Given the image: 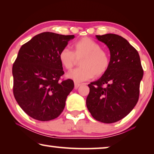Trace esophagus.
Returning <instances> with one entry per match:
<instances>
[{
  "label": "esophagus",
  "instance_id": "1",
  "mask_svg": "<svg viewBox=\"0 0 154 154\" xmlns=\"http://www.w3.org/2000/svg\"><path fill=\"white\" fill-rule=\"evenodd\" d=\"M80 85H81V84H80V83H79V82H74V87H75V89H78L80 86Z\"/></svg>",
  "mask_w": 154,
  "mask_h": 154
}]
</instances>
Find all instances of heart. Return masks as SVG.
Here are the masks:
<instances>
[{
	"label": "heart",
	"mask_w": 154,
	"mask_h": 154,
	"mask_svg": "<svg viewBox=\"0 0 154 154\" xmlns=\"http://www.w3.org/2000/svg\"><path fill=\"white\" fill-rule=\"evenodd\" d=\"M72 51L64 48L59 53V60L67 70H72L80 60V67L67 74L75 82H82L95 75L100 77L107 72L110 66V56L101 48L99 42L89 37L78 40L72 45Z\"/></svg>",
	"instance_id": "b5f03b06"
}]
</instances>
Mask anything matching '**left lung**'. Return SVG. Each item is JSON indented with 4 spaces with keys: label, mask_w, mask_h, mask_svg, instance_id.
I'll list each match as a JSON object with an SVG mask.
<instances>
[{
    "label": "left lung",
    "mask_w": 154,
    "mask_h": 154,
    "mask_svg": "<svg viewBox=\"0 0 154 154\" xmlns=\"http://www.w3.org/2000/svg\"><path fill=\"white\" fill-rule=\"evenodd\" d=\"M96 38L109 49L111 63L105 74L88 85L86 105L94 119L113 123L128 115L138 103L143 69L138 52L123 37L107 34Z\"/></svg>",
    "instance_id": "left-lung-1"
}]
</instances>
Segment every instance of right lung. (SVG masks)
<instances>
[{"mask_svg": "<svg viewBox=\"0 0 154 154\" xmlns=\"http://www.w3.org/2000/svg\"><path fill=\"white\" fill-rule=\"evenodd\" d=\"M74 35L42 32L23 45L12 67L13 93L21 109L30 117L49 121L65 108L74 81L62 79L59 53Z\"/></svg>", "mask_w": 154, "mask_h": 154, "instance_id": "add662e5", "label": "right lung"}]
</instances>
